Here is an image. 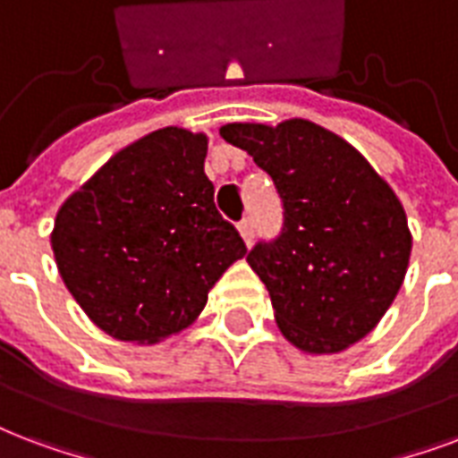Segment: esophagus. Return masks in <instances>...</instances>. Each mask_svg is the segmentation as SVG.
<instances>
[{
  "instance_id": "esophagus-1",
  "label": "esophagus",
  "mask_w": 458,
  "mask_h": 458,
  "mask_svg": "<svg viewBox=\"0 0 458 458\" xmlns=\"http://www.w3.org/2000/svg\"><path fill=\"white\" fill-rule=\"evenodd\" d=\"M237 230H240V235L247 244H252V237H254V225H252V218H242V221L237 223Z\"/></svg>"
}]
</instances>
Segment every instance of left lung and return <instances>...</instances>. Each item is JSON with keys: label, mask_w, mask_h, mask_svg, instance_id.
<instances>
[{"label": "left lung", "mask_w": 458, "mask_h": 458, "mask_svg": "<svg viewBox=\"0 0 458 458\" xmlns=\"http://www.w3.org/2000/svg\"><path fill=\"white\" fill-rule=\"evenodd\" d=\"M221 136L271 174L284 223L247 252L284 336L338 353L375 329L411 257L403 206L368 160L307 120L225 124Z\"/></svg>", "instance_id": "1"}]
</instances>
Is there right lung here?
<instances>
[{"label":"right lung","instance_id":"obj_1","mask_svg":"<svg viewBox=\"0 0 458 458\" xmlns=\"http://www.w3.org/2000/svg\"><path fill=\"white\" fill-rule=\"evenodd\" d=\"M204 158V134L158 129L113 156L59 208V274L110 336L156 344L182 331L223 271L247 254L216 208Z\"/></svg>","mask_w":458,"mask_h":458}]
</instances>
